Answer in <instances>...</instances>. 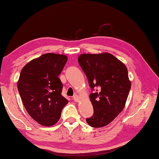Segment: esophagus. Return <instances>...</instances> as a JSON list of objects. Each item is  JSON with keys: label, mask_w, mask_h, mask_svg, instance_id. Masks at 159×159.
I'll use <instances>...</instances> for the list:
<instances>
[{"label": "esophagus", "mask_w": 159, "mask_h": 159, "mask_svg": "<svg viewBox=\"0 0 159 159\" xmlns=\"http://www.w3.org/2000/svg\"><path fill=\"white\" fill-rule=\"evenodd\" d=\"M73 99H74V100L75 102H78V101L79 100V96L76 95H75L73 97Z\"/></svg>", "instance_id": "34e87169"}]
</instances>
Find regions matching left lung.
I'll use <instances>...</instances> for the list:
<instances>
[{
	"mask_svg": "<svg viewBox=\"0 0 159 159\" xmlns=\"http://www.w3.org/2000/svg\"><path fill=\"white\" fill-rule=\"evenodd\" d=\"M78 61L91 90L94 113L88 124L101 128L109 124L124 108L131 88L125 64L109 53L82 54Z\"/></svg>",
	"mask_w": 159,
	"mask_h": 159,
	"instance_id": "1",
	"label": "left lung"
}]
</instances>
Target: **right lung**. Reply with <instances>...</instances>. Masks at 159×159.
Returning <instances> with one entry per match:
<instances>
[{"instance_id": "1", "label": "right lung", "mask_w": 159, "mask_h": 159, "mask_svg": "<svg viewBox=\"0 0 159 159\" xmlns=\"http://www.w3.org/2000/svg\"><path fill=\"white\" fill-rule=\"evenodd\" d=\"M66 61V55L46 53L21 69L17 82L19 93L28 114L43 126L55 124L69 102L61 95L63 85L58 77Z\"/></svg>"}]
</instances>
